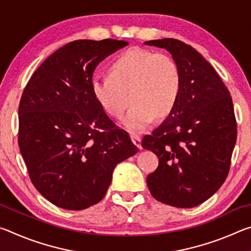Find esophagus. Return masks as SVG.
<instances>
[{"instance_id": "esophagus-1", "label": "esophagus", "mask_w": 251, "mask_h": 251, "mask_svg": "<svg viewBox=\"0 0 251 251\" xmlns=\"http://www.w3.org/2000/svg\"><path fill=\"white\" fill-rule=\"evenodd\" d=\"M130 138H131V141H133V143L135 144L136 146H137L139 150H142V139H141V137H139L138 135H136V134H131L130 135Z\"/></svg>"}]
</instances>
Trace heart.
Returning a JSON list of instances; mask_svg holds the SVG:
<instances>
[{
	"mask_svg": "<svg viewBox=\"0 0 251 251\" xmlns=\"http://www.w3.org/2000/svg\"><path fill=\"white\" fill-rule=\"evenodd\" d=\"M180 85V72L172 56L130 49L112 62L107 77L93 78L91 87L100 107L113 117H120L133 101L123 124L131 131H141L155 116L161 118L172 112Z\"/></svg>",
	"mask_w": 251,
	"mask_h": 251,
	"instance_id": "heart-1",
	"label": "heart"
}]
</instances>
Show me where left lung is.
Returning <instances> with one entry per match:
<instances>
[{"instance_id":"8db88e82","label":"left lung","mask_w":251,"mask_h":251,"mask_svg":"<svg viewBox=\"0 0 251 251\" xmlns=\"http://www.w3.org/2000/svg\"><path fill=\"white\" fill-rule=\"evenodd\" d=\"M167 50L180 72L181 85L174 109L142 146L159 159L147 176L156 201L192 208L210 198L224 184L237 139L230 93L196 50L175 39L145 42Z\"/></svg>"}]
</instances>
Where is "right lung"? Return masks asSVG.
<instances>
[{"instance_id": "right-lung-1", "label": "right lung", "mask_w": 251, "mask_h": 251, "mask_svg": "<svg viewBox=\"0 0 251 251\" xmlns=\"http://www.w3.org/2000/svg\"><path fill=\"white\" fill-rule=\"evenodd\" d=\"M128 43L77 40L42 63L19 106V146L29 178L55 206L82 210L104 198L116 165L138 148L92 93L100 62Z\"/></svg>"}]
</instances>
